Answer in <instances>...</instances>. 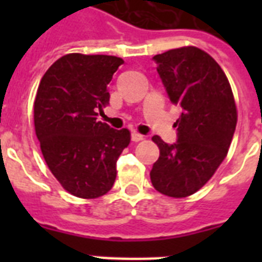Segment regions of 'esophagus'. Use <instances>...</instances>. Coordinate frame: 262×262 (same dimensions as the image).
I'll return each instance as SVG.
<instances>
[{
  "label": "esophagus",
  "instance_id": "1",
  "mask_svg": "<svg viewBox=\"0 0 262 262\" xmlns=\"http://www.w3.org/2000/svg\"><path fill=\"white\" fill-rule=\"evenodd\" d=\"M141 140H144L143 135H140V133H137V132H133V133H132V141L137 143V141H141Z\"/></svg>",
  "mask_w": 262,
  "mask_h": 262
}]
</instances>
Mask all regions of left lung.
Instances as JSON below:
<instances>
[{
	"label": "left lung",
	"mask_w": 262,
	"mask_h": 262,
	"mask_svg": "<svg viewBox=\"0 0 262 262\" xmlns=\"http://www.w3.org/2000/svg\"><path fill=\"white\" fill-rule=\"evenodd\" d=\"M154 61L168 98L182 113L174 123L177 143L152 137L160 155L149 175L156 190L181 199L200 190L227 155L238 118L235 100L223 69L197 47L172 49Z\"/></svg>",
	"instance_id": "obj_1"
}]
</instances>
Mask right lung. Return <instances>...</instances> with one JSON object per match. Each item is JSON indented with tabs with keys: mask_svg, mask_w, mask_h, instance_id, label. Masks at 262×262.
Returning <instances> with one entry per match:
<instances>
[{
	"mask_svg": "<svg viewBox=\"0 0 262 262\" xmlns=\"http://www.w3.org/2000/svg\"><path fill=\"white\" fill-rule=\"evenodd\" d=\"M122 63L114 55L67 54L47 69L38 87L34 122L43 158L63 189L80 199L110 190L117 160L130 143L127 129L96 121Z\"/></svg>",
	"mask_w": 262,
	"mask_h": 262,
	"instance_id": "right-lung-1",
	"label": "right lung"
}]
</instances>
